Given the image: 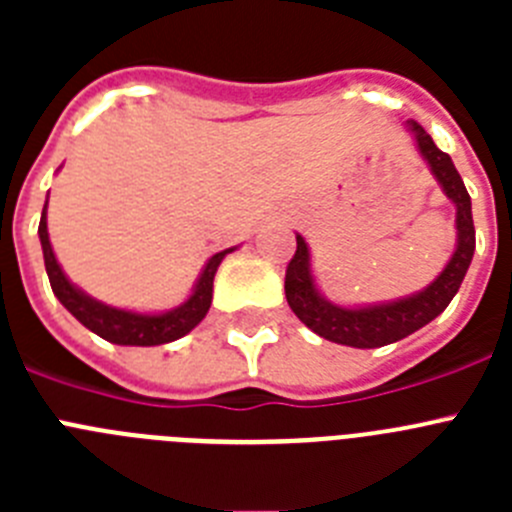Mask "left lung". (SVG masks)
Returning a JSON list of instances; mask_svg holds the SVG:
<instances>
[{
	"instance_id": "8db88e82",
	"label": "left lung",
	"mask_w": 512,
	"mask_h": 512,
	"mask_svg": "<svg viewBox=\"0 0 512 512\" xmlns=\"http://www.w3.org/2000/svg\"><path fill=\"white\" fill-rule=\"evenodd\" d=\"M405 130L413 138L420 158H423L441 192L456 207V246L451 259L441 269L436 279L420 292L397 300L374 302V305H336L323 295L312 277L310 246L297 233V251L287 266L284 277V295L297 318L320 338L351 348H379L387 343L402 341L410 333L438 318L454 295L459 292L461 282L467 277V269L474 256V223H472V200L461 182L459 171L449 153L433 143V138L420 128L415 120L405 122Z\"/></svg>"
}]
</instances>
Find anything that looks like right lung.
Wrapping results in <instances>:
<instances>
[{"instance_id":"add662e5","label":"right lung","mask_w":512,"mask_h":512,"mask_svg":"<svg viewBox=\"0 0 512 512\" xmlns=\"http://www.w3.org/2000/svg\"><path fill=\"white\" fill-rule=\"evenodd\" d=\"M45 212H48V200H45L43 215H40L38 235L40 246H43L45 271H48V279H51L53 295L58 297V302H61L84 328L97 333L104 341L117 343V346H161V343L176 341V338L187 336L192 328H197L212 305V279H215L217 266L223 264V259L228 253H233L235 248H238H225V251H217L215 256L207 259V264L202 266L200 271V277L194 282L192 295H189L182 305H176L164 312L122 310V307H112L94 300L92 295H87L84 289L76 287V284L63 274L56 253H53L51 238H48V217H45Z\"/></svg>"}]
</instances>
